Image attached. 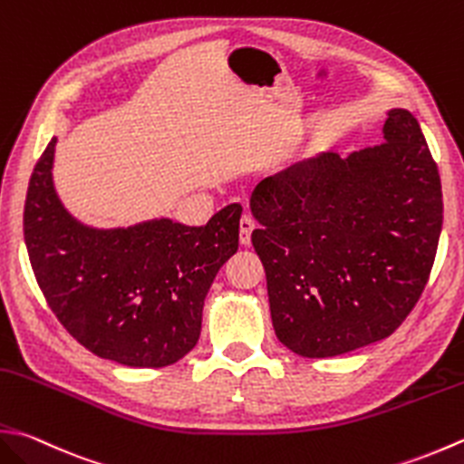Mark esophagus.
Listing matches in <instances>:
<instances>
[{
	"instance_id": "34e87169",
	"label": "esophagus",
	"mask_w": 464,
	"mask_h": 464,
	"mask_svg": "<svg viewBox=\"0 0 464 464\" xmlns=\"http://www.w3.org/2000/svg\"><path fill=\"white\" fill-rule=\"evenodd\" d=\"M253 229H256V221H253L249 215H243L241 221H239V241H241V245L251 243Z\"/></svg>"
}]
</instances>
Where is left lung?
<instances>
[{"instance_id": "left-lung-1", "label": "left lung", "mask_w": 464, "mask_h": 464, "mask_svg": "<svg viewBox=\"0 0 464 464\" xmlns=\"http://www.w3.org/2000/svg\"><path fill=\"white\" fill-rule=\"evenodd\" d=\"M384 140L320 152L251 193L279 342L332 358L388 338L419 302L442 229V188L420 124L388 111Z\"/></svg>"}]
</instances>
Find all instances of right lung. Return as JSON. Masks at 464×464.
Instances as JSON below:
<instances>
[{
	"label": "right lung",
	"instance_id": "obj_1",
	"mask_svg": "<svg viewBox=\"0 0 464 464\" xmlns=\"http://www.w3.org/2000/svg\"><path fill=\"white\" fill-rule=\"evenodd\" d=\"M56 136L27 187L24 237L45 302L82 346L130 368L175 364L201 335L208 287L239 247L241 205L205 227L167 217L96 229L53 187Z\"/></svg>",
	"mask_w": 464,
	"mask_h": 464
}]
</instances>
